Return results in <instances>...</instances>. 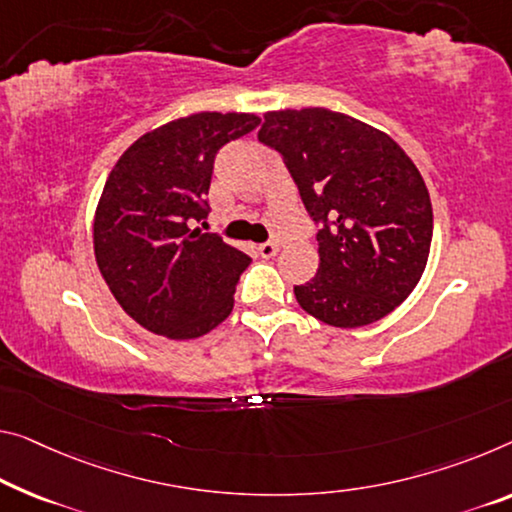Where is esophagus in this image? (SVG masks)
Masks as SVG:
<instances>
[{
	"label": "esophagus",
	"instance_id": "1",
	"mask_svg": "<svg viewBox=\"0 0 512 512\" xmlns=\"http://www.w3.org/2000/svg\"><path fill=\"white\" fill-rule=\"evenodd\" d=\"M258 251H261V256H263V258H272V256H277V251H279V242H277V240H267V242H263L261 247H258Z\"/></svg>",
	"mask_w": 512,
	"mask_h": 512
}]
</instances>
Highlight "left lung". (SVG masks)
I'll use <instances>...</instances> for the list:
<instances>
[{
  "instance_id": "1",
  "label": "left lung",
  "mask_w": 512,
  "mask_h": 512,
  "mask_svg": "<svg viewBox=\"0 0 512 512\" xmlns=\"http://www.w3.org/2000/svg\"><path fill=\"white\" fill-rule=\"evenodd\" d=\"M258 139L281 153L320 224L316 277L295 286L302 309L332 327H364L403 304L432 242L428 187L403 148L322 107L267 112Z\"/></svg>"
}]
</instances>
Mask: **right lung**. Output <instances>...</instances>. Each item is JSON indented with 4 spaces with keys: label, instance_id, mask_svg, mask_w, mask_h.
I'll list each match as a JSON object with an SVG mask.
<instances>
[{
    "label": "right lung",
    "instance_id": "right-lung-1",
    "mask_svg": "<svg viewBox=\"0 0 512 512\" xmlns=\"http://www.w3.org/2000/svg\"><path fill=\"white\" fill-rule=\"evenodd\" d=\"M261 123L256 114L201 112L139 137L109 174L93 219V249L116 302L148 332L208 334L233 311L251 258L212 233L215 155Z\"/></svg>",
    "mask_w": 512,
    "mask_h": 512
}]
</instances>
